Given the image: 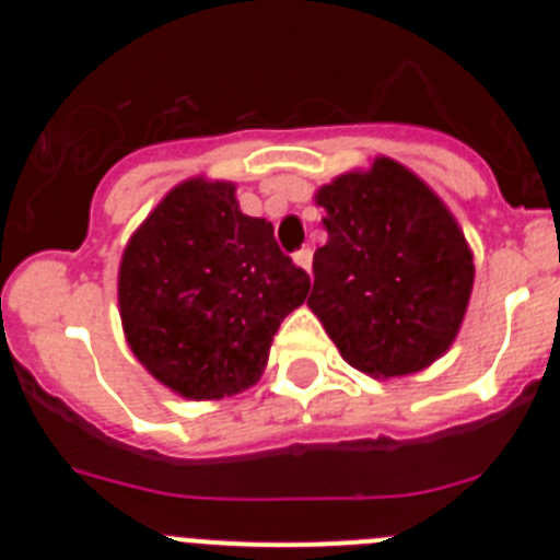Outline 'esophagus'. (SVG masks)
I'll list each match as a JSON object with an SVG mask.
<instances>
[{"label": "esophagus", "mask_w": 560, "mask_h": 560, "mask_svg": "<svg viewBox=\"0 0 560 560\" xmlns=\"http://www.w3.org/2000/svg\"><path fill=\"white\" fill-rule=\"evenodd\" d=\"M311 260H314V252H311L308 246H303V249L294 255V264L300 266V269H305V271H311Z\"/></svg>", "instance_id": "34e87169"}]
</instances>
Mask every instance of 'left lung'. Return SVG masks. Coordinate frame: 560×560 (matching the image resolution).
<instances>
[{
    "instance_id": "1",
    "label": "left lung",
    "mask_w": 560,
    "mask_h": 560,
    "mask_svg": "<svg viewBox=\"0 0 560 560\" xmlns=\"http://www.w3.org/2000/svg\"><path fill=\"white\" fill-rule=\"evenodd\" d=\"M328 244L314 252L308 308L350 368L373 378L427 370L454 345L474 252L438 192L389 156L314 192Z\"/></svg>"
}]
</instances>
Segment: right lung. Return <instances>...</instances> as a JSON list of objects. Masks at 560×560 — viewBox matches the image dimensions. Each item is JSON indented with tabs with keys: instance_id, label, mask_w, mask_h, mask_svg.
<instances>
[{
	"instance_id": "add662e5",
	"label": "right lung",
	"mask_w": 560,
	"mask_h": 560,
	"mask_svg": "<svg viewBox=\"0 0 560 560\" xmlns=\"http://www.w3.org/2000/svg\"><path fill=\"white\" fill-rule=\"evenodd\" d=\"M311 277L280 252L275 226L244 215L235 185L179 182L122 249L117 305L128 348L187 400L244 393L271 339L305 303Z\"/></svg>"
}]
</instances>
